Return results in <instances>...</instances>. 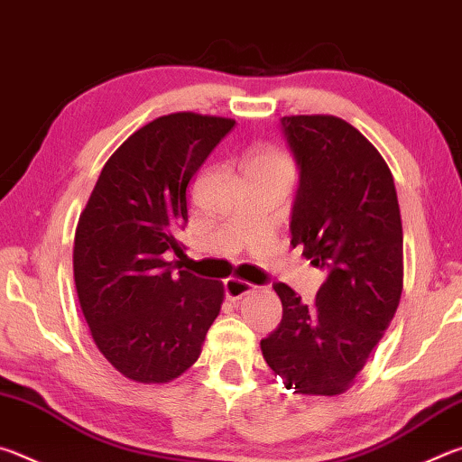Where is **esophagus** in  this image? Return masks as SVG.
I'll return each mask as SVG.
<instances>
[{
	"label": "esophagus",
	"instance_id": "esophagus-1",
	"mask_svg": "<svg viewBox=\"0 0 462 462\" xmlns=\"http://www.w3.org/2000/svg\"><path fill=\"white\" fill-rule=\"evenodd\" d=\"M224 289H226V297H228L230 301H238L242 297L248 295V293H254V285L253 283H246V281H240V279H226L224 281Z\"/></svg>",
	"mask_w": 462,
	"mask_h": 462
}]
</instances>
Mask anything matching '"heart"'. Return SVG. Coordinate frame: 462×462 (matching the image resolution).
Wrapping results in <instances>:
<instances>
[{
	"label": "heart",
	"instance_id": "heart-1",
	"mask_svg": "<svg viewBox=\"0 0 462 462\" xmlns=\"http://www.w3.org/2000/svg\"><path fill=\"white\" fill-rule=\"evenodd\" d=\"M246 169H279V171H293L291 161L285 152L277 151L271 146L254 148L246 159Z\"/></svg>",
	"mask_w": 462,
	"mask_h": 462
}]
</instances>
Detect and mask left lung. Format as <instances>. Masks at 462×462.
I'll list each match as a JSON object with an SVG mask.
<instances>
[{"instance_id":"left-lung-1","label":"left lung","mask_w":462,"mask_h":462,"mask_svg":"<svg viewBox=\"0 0 462 462\" xmlns=\"http://www.w3.org/2000/svg\"><path fill=\"white\" fill-rule=\"evenodd\" d=\"M301 169L291 245L324 269L316 300L275 285L283 319L261 350L287 389L338 395L353 385L383 338L403 289V228L385 159L348 122L328 114L285 116Z\"/></svg>"}]
</instances>
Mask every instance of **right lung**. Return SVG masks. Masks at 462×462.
<instances>
[{
	"label": "right lung",
	"mask_w": 462,
	"mask_h": 462,
	"mask_svg": "<svg viewBox=\"0 0 462 462\" xmlns=\"http://www.w3.org/2000/svg\"><path fill=\"white\" fill-rule=\"evenodd\" d=\"M177 112L136 130L109 156L79 216L77 297L93 342L136 383H169L198 361L224 301L222 281L181 269L189 183L234 128Z\"/></svg>",
	"instance_id": "obj_1"
}]
</instances>
